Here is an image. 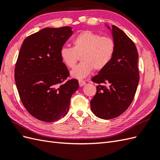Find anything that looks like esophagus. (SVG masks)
<instances>
[{"label":"esophagus","mask_w":160,"mask_h":160,"mask_svg":"<svg viewBox=\"0 0 160 160\" xmlns=\"http://www.w3.org/2000/svg\"><path fill=\"white\" fill-rule=\"evenodd\" d=\"M78 82H79V85H80V87H83L84 85H85V84H86V82H85L84 81H83V80H79V81H78Z\"/></svg>","instance_id":"34e87169"}]
</instances>
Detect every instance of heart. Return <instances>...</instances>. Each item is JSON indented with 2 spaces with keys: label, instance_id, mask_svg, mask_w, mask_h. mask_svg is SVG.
Segmentation results:
<instances>
[{
  "label": "heart",
  "instance_id": "1",
  "mask_svg": "<svg viewBox=\"0 0 160 160\" xmlns=\"http://www.w3.org/2000/svg\"><path fill=\"white\" fill-rule=\"evenodd\" d=\"M73 47L61 49L60 57L68 68H72L81 55L82 62L71 72L72 77L83 79L93 69L99 71L112 61L116 51V42L110 36H101L92 31L85 30L73 40Z\"/></svg>",
  "mask_w": 160,
  "mask_h": 160
}]
</instances>
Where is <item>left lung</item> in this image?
Here are the masks:
<instances>
[{"instance_id":"1","label":"left lung","mask_w":160,"mask_h":160,"mask_svg":"<svg viewBox=\"0 0 160 160\" xmlns=\"http://www.w3.org/2000/svg\"><path fill=\"white\" fill-rule=\"evenodd\" d=\"M105 26L112 31L116 51L110 63L92 78L99 85L91 101V109L98 118L110 120L124 113L134 99L139 82L138 54L124 32L115 26L112 30Z\"/></svg>"}]
</instances>
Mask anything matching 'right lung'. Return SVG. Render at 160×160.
<instances>
[{
    "mask_svg": "<svg viewBox=\"0 0 160 160\" xmlns=\"http://www.w3.org/2000/svg\"><path fill=\"white\" fill-rule=\"evenodd\" d=\"M72 28H45L24 40L15 68L19 97L27 111L36 119L52 122L69 111L70 99L79 87L69 73L60 51L72 35Z\"/></svg>",
    "mask_w": 160,
    "mask_h": 160,
    "instance_id": "add662e5",
    "label": "right lung"
}]
</instances>
